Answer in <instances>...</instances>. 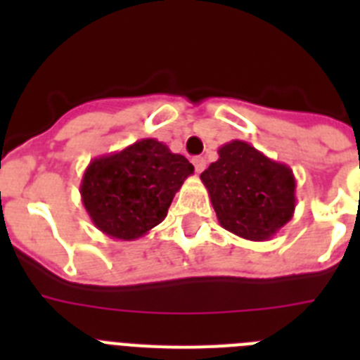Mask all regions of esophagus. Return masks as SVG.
Returning <instances> with one entry per match:
<instances>
[{
  "instance_id": "obj_1",
  "label": "esophagus",
  "mask_w": 360,
  "mask_h": 360,
  "mask_svg": "<svg viewBox=\"0 0 360 360\" xmlns=\"http://www.w3.org/2000/svg\"><path fill=\"white\" fill-rule=\"evenodd\" d=\"M193 165H195L196 173H202V171L205 169V158L195 157V158H193Z\"/></svg>"
}]
</instances>
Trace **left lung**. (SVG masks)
I'll list each match as a JSON object with an SVG mask.
<instances>
[{"label": "left lung", "instance_id": "8db88e82", "mask_svg": "<svg viewBox=\"0 0 360 360\" xmlns=\"http://www.w3.org/2000/svg\"><path fill=\"white\" fill-rule=\"evenodd\" d=\"M219 225L250 241H266L287 225L295 211V178L243 141L218 149V160L200 174Z\"/></svg>", "mask_w": 360, "mask_h": 360}]
</instances>
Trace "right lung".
<instances>
[{"label":"right lung","mask_w":360,"mask_h":360,"mask_svg":"<svg viewBox=\"0 0 360 360\" xmlns=\"http://www.w3.org/2000/svg\"><path fill=\"white\" fill-rule=\"evenodd\" d=\"M195 167L155 139L90 162L82 174L81 198L101 232L113 240L144 236L167 216L171 202Z\"/></svg>","instance_id":"obj_1"}]
</instances>
